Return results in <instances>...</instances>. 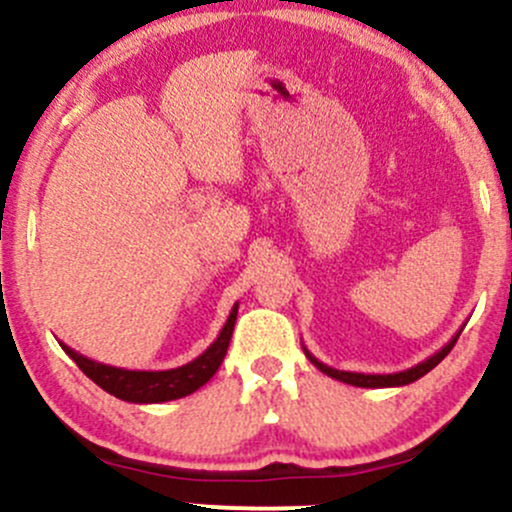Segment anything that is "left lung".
<instances>
[{"instance_id": "obj_1", "label": "left lung", "mask_w": 512, "mask_h": 512, "mask_svg": "<svg viewBox=\"0 0 512 512\" xmlns=\"http://www.w3.org/2000/svg\"><path fill=\"white\" fill-rule=\"evenodd\" d=\"M459 333H456V336L451 338V341L446 343L444 348H439L437 353L429 355L427 360H422V363L412 365V368H407V370H400V373H385V375H365V373H348V370H336V368H331V365L321 363L319 358H314V355L306 351V348H304V353H306V358H309L311 363H314L316 368L321 370V373H326L328 378L341 380V383H348V385H355V387H402V385L414 383V380H419L422 375H427L432 368H437L441 360L449 355L451 348H454Z\"/></svg>"}]
</instances>
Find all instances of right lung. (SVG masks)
Instances as JSON below:
<instances>
[{
    "label": "right lung",
    "mask_w": 512,
    "mask_h": 512,
    "mask_svg": "<svg viewBox=\"0 0 512 512\" xmlns=\"http://www.w3.org/2000/svg\"><path fill=\"white\" fill-rule=\"evenodd\" d=\"M235 319H238V304L230 309L228 321H225L218 338H215L206 351L198 355L196 360H191V363L171 370L115 368V365H105L98 363V360L85 358V355L73 351L66 343H58H61L63 351L75 360V365H78V368L105 392H110V395L120 397V400L125 402H134V405H154V402H169L191 395V392H196L198 387H203L213 378L215 370L223 363L225 353H228Z\"/></svg>",
    "instance_id": "add662e5"
}]
</instances>
